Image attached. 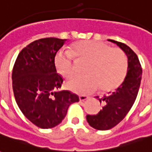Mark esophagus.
<instances>
[{
	"label": "esophagus",
	"mask_w": 152,
	"mask_h": 152,
	"mask_svg": "<svg viewBox=\"0 0 152 152\" xmlns=\"http://www.w3.org/2000/svg\"><path fill=\"white\" fill-rule=\"evenodd\" d=\"M79 99H80V102H82V101H86V100H87V99H89V97L86 95H80Z\"/></svg>",
	"instance_id": "esophagus-1"
}]
</instances>
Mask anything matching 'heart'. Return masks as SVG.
<instances>
[{"mask_svg":"<svg viewBox=\"0 0 152 152\" xmlns=\"http://www.w3.org/2000/svg\"><path fill=\"white\" fill-rule=\"evenodd\" d=\"M89 62L86 74L69 80L66 86L72 92L89 94L99 87L102 92H111L124 82L128 72V59L120 49L96 40H82L72 46V53L60 51L55 65L62 76L70 79L75 75L74 57Z\"/></svg>","mask_w":152,"mask_h":152,"instance_id":"1","label":"heart"}]
</instances>
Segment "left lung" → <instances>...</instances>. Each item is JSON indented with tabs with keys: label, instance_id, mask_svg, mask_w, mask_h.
<instances>
[{
	"label": "left lung",
	"instance_id": "left-lung-1",
	"mask_svg": "<svg viewBox=\"0 0 152 152\" xmlns=\"http://www.w3.org/2000/svg\"><path fill=\"white\" fill-rule=\"evenodd\" d=\"M117 45L128 58L127 76L119 88L99 99L103 104L102 110L97 115H87L89 124L98 130H107L121 122L129 112L137 98L140 87L142 70L137 54L125 44L114 40H108Z\"/></svg>",
	"mask_w": 152,
	"mask_h": 152
}]
</instances>
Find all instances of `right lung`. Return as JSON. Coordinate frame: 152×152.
Listing matches in <instances>:
<instances>
[{"label":"right lung","instance_id":"obj_1","mask_svg":"<svg viewBox=\"0 0 152 152\" xmlns=\"http://www.w3.org/2000/svg\"><path fill=\"white\" fill-rule=\"evenodd\" d=\"M66 39L49 37L35 40L18 53L12 72L15 100L23 114L41 129L59 124L67 109L79 97L60 90L63 79L57 73L54 58Z\"/></svg>","mask_w":152,"mask_h":152}]
</instances>
